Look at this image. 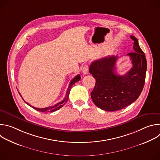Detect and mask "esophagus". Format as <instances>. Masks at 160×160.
<instances>
[{"label": "esophagus", "instance_id": "1", "mask_svg": "<svg viewBox=\"0 0 160 160\" xmlns=\"http://www.w3.org/2000/svg\"><path fill=\"white\" fill-rule=\"evenodd\" d=\"M88 66L87 64H85L82 68V73L84 75H86L88 73Z\"/></svg>", "mask_w": 160, "mask_h": 160}]
</instances>
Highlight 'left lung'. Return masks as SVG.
Here are the masks:
<instances>
[{
  "instance_id": "obj_1",
  "label": "left lung",
  "mask_w": 160,
  "mask_h": 160,
  "mask_svg": "<svg viewBox=\"0 0 160 160\" xmlns=\"http://www.w3.org/2000/svg\"><path fill=\"white\" fill-rule=\"evenodd\" d=\"M133 41V52L127 54L132 61V68L124 75L115 73L118 56H109L93 61L89 72L95 78V87L90 94L94 104L108 111L122 109L138 99L143 89L147 61L138 40L130 36Z\"/></svg>"
}]
</instances>
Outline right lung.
Instances as JSON below:
<instances>
[{"instance_id":"1","label":"right lung","mask_w":160,"mask_h":160,"mask_svg":"<svg viewBox=\"0 0 160 160\" xmlns=\"http://www.w3.org/2000/svg\"><path fill=\"white\" fill-rule=\"evenodd\" d=\"M80 78H81V77H80V75H77L75 77H74V78H73V80H72V81L70 82V84H69V87H68V89H67L66 94V96H65L64 99L62 101H61V102L57 103L56 104H55L54 106H50V107H47V108H38L33 107V106H31L29 103H28V102H25H25L28 105H29L30 106H31L32 108H33V109H36L37 111H40V112H54V111H57V110H58L59 109H60L61 108H62V107L64 105V104L68 101V98H69V94H70V90H71L72 86H73V84H75L76 82H78V81L80 80ZM19 95H20V96L21 97V98L22 99V96H21L20 94H19Z\"/></svg>"}]
</instances>
